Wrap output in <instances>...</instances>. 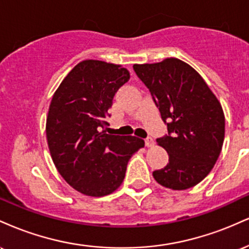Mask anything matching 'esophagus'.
Wrapping results in <instances>:
<instances>
[{"instance_id": "34e87169", "label": "esophagus", "mask_w": 249, "mask_h": 249, "mask_svg": "<svg viewBox=\"0 0 249 249\" xmlns=\"http://www.w3.org/2000/svg\"><path fill=\"white\" fill-rule=\"evenodd\" d=\"M153 144H154V142H153V139L151 138V137H147V138L145 139V145H146L147 147L153 146Z\"/></svg>"}]
</instances>
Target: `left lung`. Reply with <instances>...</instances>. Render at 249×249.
Instances as JSON below:
<instances>
[{"mask_svg": "<svg viewBox=\"0 0 249 249\" xmlns=\"http://www.w3.org/2000/svg\"><path fill=\"white\" fill-rule=\"evenodd\" d=\"M133 70L150 90L167 134L157 139L168 153V164L153 172L161 186L187 190L199 184L221 152L225 116L202 77L187 63L166 58L134 64Z\"/></svg>", "mask_w": 249, "mask_h": 249, "instance_id": "left-lung-1", "label": "left lung"}]
</instances>
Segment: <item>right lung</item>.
Wrapping results in <instances>:
<instances>
[{"instance_id": "obj_1", "label": "right lung", "mask_w": 249, "mask_h": 249, "mask_svg": "<svg viewBox=\"0 0 249 249\" xmlns=\"http://www.w3.org/2000/svg\"><path fill=\"white\" fill-rule=\"evenodd\" d=\"M128 79L122 65L87 59L68 73L51 99L47 117L51 158L65 181L85 196L116 191L132 154L144 147L141 138L105 132L113 97Z\"/></svg>"}]
</instances>
